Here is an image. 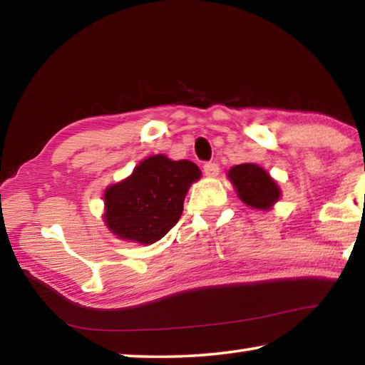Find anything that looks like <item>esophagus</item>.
Listing matches in <instances>:
<instances>
[{
  "label": "esophagus",
  "mask_w": 365,
  "mask_h": 365,
  "mask_svg": "<svg viewBox=\"0 0 365 365\" xmlns=\"http://www.w3.org/2000/svg\"><path fill=\"white\" fill-rule=\"evenodd\" d=\"M202 169H205V175L206 177H217L219 175V165L217 164H215V163H206L205 164V168H202Z\"/></svg>",
  "instance_id": "1"
}]
</instances>
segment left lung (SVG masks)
<instances>
[{
    "label": "left lung",
    "mask_w": 365,
    "mask_h": 365,
    "mask_svg": "<svg viewBox=\"0 0 365 365\" xmlns=\"http://www.w3.org/2000/svg\"><path fill=\"white\" fill-rule=\"evenodd\" d=\"M228 178L233 183L240 200L252 209H270L279 201L280 188L275 180L256 164H240L228 170Z\"/></svg>",
    "instance_id": "8db88e82"
}]
</instances>
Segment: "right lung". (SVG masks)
Masks as SVG:
<instances>
[{
    "label": "right lung",
    "mask_w": 365,
    "mask_h": 365,
    "mask_svg": "<svg viewBox=\"0 0 365 365\" xmlns=\"http://www.w3.org/2000/svg\"><path fill=\"white\" fill-rule=\"evenodd\" d=\"M200 177V168L187 159L156 154L141 160L130 177L106 188L104 222L122 240L156 243L180 219L190 185Z\"/></svg>",
    "instance_id": "add662e5"
}]
</instances>
